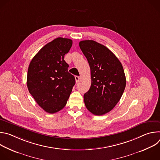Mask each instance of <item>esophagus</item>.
<instances>
[{
  "label": "esophagus",
  "mask_w": 160,
  "mask_h": 160,
  "mask_svg": "<svg viewBox=\"0 0 160 160\" xmlns=\"http://www.w3.org/2000/svg\"><path fill=\"white\" fill-rule=\"evenodd\" d=\"M80 79V77L79 76H75V80H76V83H78L79 82Z\"/></svg>",
  "instance_id": "34e87169"
}]
</instances>
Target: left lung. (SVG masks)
<instances>
[{"instance_id": "8db88e82", "label": "left lung", "mask_w": 160, "mask_h": 160, "mask_svg": "<svg viewBox=\"0 0 160 160\" xmlns=\"http://www.w3.org/2000/svg\"><path fill=\"white\" fill-rule=\"evenodd\" d=\"M90 68L91 86L83 96L87 109L100 116L111 111L120 101L126 86L122 63L104 45L94 40L79 42Z\"/></svg>"}]
</instances>
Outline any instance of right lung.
Listing matches in <instances>:
<instances>
[{
	"label": "right lung",
	"mask_w": 160,
	"mask_h": 160,
	"mask_svg": "<svg viewBox=\"0 0 160 160\" xmlns=\"http://www.w3.org/2000/svg\"><path fill=\"white\" fill-rule=\"evenodd\" d=\"M71 39L58 37L47 43L31 61L27 73L29 92L37 103L49 113L62 109L75 84L64 55L72 46Z\"/></svg>",
	"instance_id": "1"
}]
</instances>
